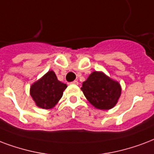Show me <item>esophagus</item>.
Here are the masks:
<instances>
[{
	"instance_id": "esophagus-1",
	"label": "esophagus",
	"mask_w": 154,
	"mask_h": 154,
	"mask_svg": "<svg viewBox=\"0 0 154 154\" xmlns=\"http://www.w3.org/2000/svg\"><path fill=\"white\" fill-rule=\"evenodd\" d=\"M72 84H74V85H78V82L77 81H73V82H71Z\"/></svg>"
}]
</instances>
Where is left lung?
I'll return each instance as SVG.
<instances>
[{
  "instance_id": "1",
  "label": "left lung",
  "mask_w": 154,
  "mask_h": 154,
  "mask_svg": "<svg viewBox=\"0 0 154 154\" xmlns=\"http://www.w3.org/2000/svg\"><path fill=\"white\" fill-rule=\"evenodd\" d=\"M84 95L94 107L108 110L116 105L121 94L119 83L102 72H94L82 83Z\"/></svg>"
}]
</instances>
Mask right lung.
<instances>
[{"mask_svg":"<svg viewBox=\"0 0 154 154\" xmlns=\"http://www.w3.org/2000/svg\"><path fill=\"white\" fill-rule=\"evenodd\" d=\"M66 84L58 81L53 71H49L30 87V95L38 107L51 109L61 98Z\"/></svg>","mask_w":154,"mask_h":154,"instance_id":"1","label":"right lung"}]
</instances>
